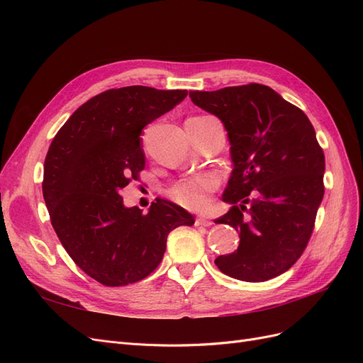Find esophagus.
<instances>
[{"instance_id": "obj_1", "label": "esophagus", "mask_w": 363, "mask_h": 363, "mask_svg": "<svg viewBox=\"0 0 363 363\" xmlns=\"http://www.w3.org/2000/svg\"><path fill=\"white\" fill-rule=\"evenodd\" d=\"M195 225H204V227H208V225H212V221H211V219L204 218V216H199V218L195 219Z\"/></svg>"}]
</instances>
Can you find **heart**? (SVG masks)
<instances>
[{
	"label": "heart",
	"mask_w": 363,
	"mask_h": 363,
	"mask_svg": "<svg viewBox=\"0 0 363 363\" xmlns=\"http://www.w3.org/2000/svg\"><path fill=\"white\" fill-rule=\"evenodd\" d=\"M216 188L213 175H199L189 180L174 184L168 195L171 199L191 211H201L207 206V194Z\"/></svg>",
	"instance_id": "obj_1"
}]
</instances>
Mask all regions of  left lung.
I'll use <instances>...</instances> for the list:
<instances>
[{
  "instance_id": "8db88e82",
  "label": "left lung",
  "mask_w": 363,
  "mask_h": 363,
  "mask_svg": "<svg viewBox=\"0 0 363 363\" xmlns=\"http://www.w3.org/2000/svg\"><path fill=\"white\" fill-rule=\"evenodd\" d=\"M191 100L221 119L233 171L216 224L232 225L239 247L215 265L242 281H267L300 259L324 196V152L298 107L259 83L192 91Z\"/></svg>"
}]
</instances>
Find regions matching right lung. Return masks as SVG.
I'll return each instance as SVG.
<instances>
[{"label": "right lung", "mask_w": 363, "mask_h": 363, "mask_svg": "<svg viewBox=\"0 0 363 363\" xmlns=\"http://www.w3.org/2000/svg\"><path fill=\"white\" fill-rule=\"evenodd\" d=\"M186 95L148 86L108 89L77 108L51 142L42 192L52 228L77 265L104 286L150 276L171 230L195 223L168 200L142 213L119 195L145 168L142 130Z\"/></svg>", "instance_id": "1"}]
</instances>
